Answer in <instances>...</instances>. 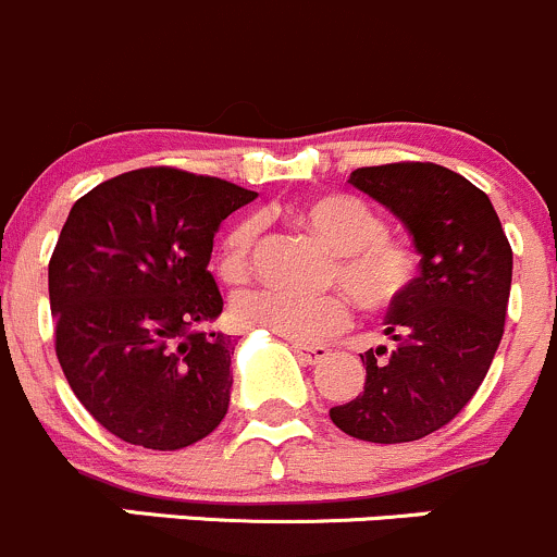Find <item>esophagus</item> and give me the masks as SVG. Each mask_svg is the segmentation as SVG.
I'll use <instances>...</instances> for the list:
<instances>
[{"instance_id":"obj_1","label":"esophagus","mask_w":557,"mask_h":557,"mask_svg":"<svg viewBox=\"0 0 557 557\" xmlns=\"http://www.w3.org/2000/svg\"><path fill=\"white\" fill-rule=\"evenodd\" d=\"M292 348H295V354L300 357L302 364H321L326 357H330V348L326 346H297L295 343Z\"/></svg>"}]
</instances>
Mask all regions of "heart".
Here are the masks:
<instances>
[{
	"instance_id": "b5f03b06",
	"label": "heart",
	"mask_w": 557,
	"mask_h": 557,
	"mask_svg": "<svg viewBox=\"0 0 557 557\" xmlns=\"http://www.w3.org/2000/svg\"><path fill=\"white\" fill-rule=\"evenodd\" d=\"M295 216L332 251L326 281L341 284L364 311L386 313L403 300L416 276V251L388 236L386 222L370 203L346 193L311 195L297 206ZM260 231V216H240L222 233L216 271L227 284H244L249 278ZM233 313L246 330H265L297 346H311L348 326L351 302L341 292L295 297L262 289L238 297Z\"/></svg>"
}]
</instances>
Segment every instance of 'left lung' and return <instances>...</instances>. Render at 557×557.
Segmentation results:
<instances>
[{
  "mask_svg": "<svg viewBox=\"0 0 557 557\" xmlns=\"http://www.w3.org/2000/svg\"><path fill=\"white\" fill-rule=\"evenodd\" d=\"M348 182L403 222L421 260L388 308L392 348L362 354L364 392L330 418L364 443H412L453 421L483 383L504 335L512 249L488 195L445 165H370Z\"/></svg>",
  "mask_w": 557,
  "mask_h": 557,
  "instance_id": "obj_1",
  "label": "left lung"
}]
</instances>
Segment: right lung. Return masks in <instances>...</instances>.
Returning a JSON list of instances; mask_svg holds the SVG:
<instances>
[{"label":"right lung","instance_id":"add662e5","mask_svg":"<svg viewBox=\"0 0 557 557\" xmlns=\"http://www.w3.org/2000/svg\"><path fill=\"white\" fill-rule=\"evenodd\" d=\"M257 193L216 176L139 169L72 206L48 268L55 354L85 410L114 437L180 450L231 405V335L209 273L214 233Z\"/></svg>","mask_w":557,"mask_h":557}]
</instances>
